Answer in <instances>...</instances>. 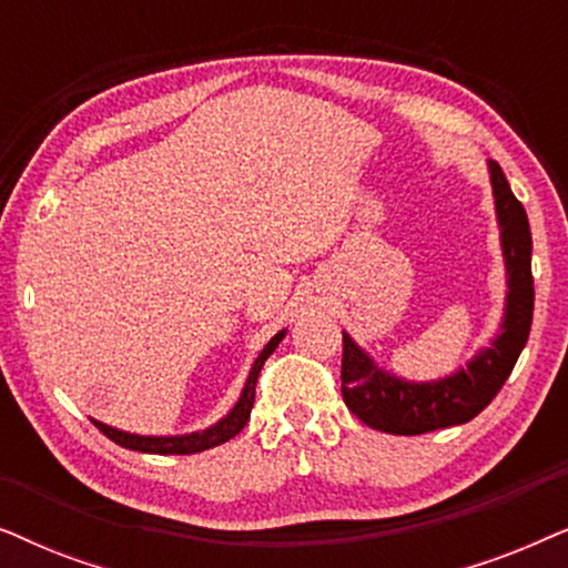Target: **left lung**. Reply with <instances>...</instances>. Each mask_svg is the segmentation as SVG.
Here are the masks:
<instances>
[{
	"mask_svg": "<svg viewBox=\"0 0 568 568\" xmlns=\"http://www.w3.org/2000/svg\"><path fill=\"white\" fill-rule=\"evenodd\" d=\"M488 181L499 224V245L507 274V297L499 328L476 354L445 377L408 379L379 367L367 348L344 331L341 393L348 410L372 429L414 434L447 429L476 418L501 390L523 354L532 325V235L525 206L504 178L499 162L488 160Z\"/></svg>",
	"mask_w": 568,
	"mask_h": 568,
	"instance_id": "8db88e82",
	"label": "left lung"
}]
</instances>
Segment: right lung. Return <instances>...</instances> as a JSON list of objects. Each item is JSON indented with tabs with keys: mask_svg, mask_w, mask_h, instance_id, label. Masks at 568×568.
<instances>
[{
	"mask_svg": "<svg viewBox=\"0 0 568 568\" xmlns=\"http://www.w3.org/2000/svg\"><path fill=\"white\" fill-rule=\"evenodd\" d=\"M284 336H286V328L278 331L276 336L261 348V354L255 356L251 372H247V379H245L243 390H240V398L235 400V406H232L227 414L220 418V422L206 426V429L185 432V434H168V437H152V434H134V432L115 429V426H108L103 422H98V418H92V424H95L108 439H113L115 445H121L126 449H136V453H150V455H193V453H204V449L222 445V442H227L235 437V434L243 432L247 418H251V408L255 400V383H258L263 362L274 354V348L282 344Z\"/></svg>",
	"mask_w": 568,
	"mask_h": 568,
	"instance_id": "1",
	"label": "right lung"
}]
</instances>
